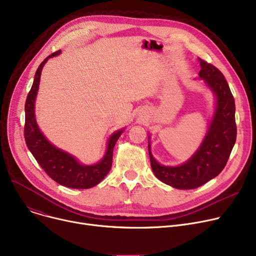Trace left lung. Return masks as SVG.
<instances>
[{
    "label": "left lung",
    "mask_w": 256,
    "mask_h": 256,
    "mask_svg": "<svg viewBox=\"0 0 256 256\" xmlns=\"http://www.w3.org/2000/svg\"><path fill=\"white\" fill-rule=\"evenodd\" d=\"M200 78L206 81L216 96L214 117L196 154L178 166H160L148 151L153 173L164 183L177 190H194L216 177L224 168L236 139L234 100L228 84L215 66L200 60Z\"/></svg>",
    "instance_id": "left-lung-1"
}]
</instances>
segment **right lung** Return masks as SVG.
<instances>
[{
  "mask_svg": "<svg viewBox=\"0 0 256 256\" xmlns=\"http://www.w3.org/2000/svg\"><path fill=\"white\" fill-rule=\"evenodd\" d=\"M60 50L51 54L38 66L32 88L26 100L24 139L32 154L51 179L70 188L86 190L98 184L109 173L112 166L113 148L124 130H118L111 136L105 156L94 166L80 164L72 156L56 148L46 140L37 126L34 108H35V98L39 88L42 68L48 58L60 54Z\"/></svg>",
  "mask_w": 256,
  "mask_h": 256,
  "instance_id": "add662e5",
  "label": "right lung"
}]
</instances>
